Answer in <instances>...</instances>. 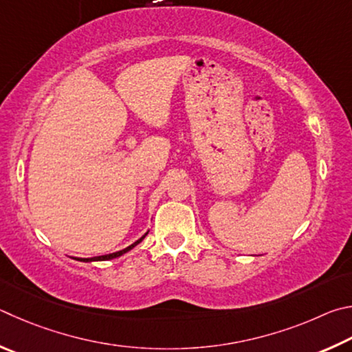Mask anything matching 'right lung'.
Here are the masks:
<instances>
[{
    "instance_id": "1",
    "label": "right lung",
    "mask_w": 352,
    "mask_h": 352,
    "mask_svg": "<svg viewBox=\"0 0 352 352\" xmlns=\"http://www.w3.org/2000/svg\"><path fill=\"white\" fill-rule=\"evenodd\" d=\"M148 235V232L145 233L144 236L142 238H139L138 241L135 243H133L131 245H128V248H125V249H122V250H119V252H114V254H108V255H100V256H92V258H74V260H77V261H83V263H91V261H108V260H113V258H119V256H122L123 254H126V252H129L131 249H134L135 245H138L139 243H142L144 241V238Z\"/></svg>"
}]
</instances>
